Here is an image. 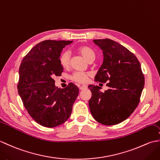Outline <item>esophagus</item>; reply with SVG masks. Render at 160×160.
<instances>
[{"label": "esophagus", "mask_w": 160, "mask_h": 160, "mask_svg": "<svg viewBox=\"0 0 160 160\" xmlns=\"http://www.w3.org/2000/svg\"><path fill=\"white\" fill-rule=\"evenodd\" d=\"M87 88V86H86V85H82V86H80V90L86 89Z\"/></svg>", "instance_id": "obj_1"}]
</instances>
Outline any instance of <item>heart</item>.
Returning <instances> with one entry per match:
<instances>
[{"instance_id": "b5f03b06", "label": "heart", "mask_w": 160, "mask_h": 160, "mask_svg": "<svg viewBox=\"0 0 160 160\" xmlns=\"http://www.w3.org/2000/svg\"><path fill=\"white\" fill-rule=\"evenodd\" d=\"M78 50L89 62L91 60H94L95 58H96V54H95L93 50L89 47L85 45L80 46L78 48ZM70 53L68 51H65V52L61 53L59 58V62L60 65L63 68L69 67L70 64ZM89 76V73L82 72V71H76V72L73 73V74L71 76V79L76 81L77 82L85 83L87 82Z\"/></svg>"}]
</instances>
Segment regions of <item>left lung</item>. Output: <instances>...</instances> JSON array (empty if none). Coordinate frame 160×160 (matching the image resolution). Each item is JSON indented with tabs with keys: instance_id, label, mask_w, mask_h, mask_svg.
<instances>
[{
	"instance_id": "8db88e82",
	"label": "left lung",
	"mask_w": 160,
	"mask_h": 160,
	"mask_svg": "<svg viewBox=\"0 0 160 160\" xmlns=\"http://www.w3.org/2000/svg\"><path fill=\"white\" fill-rule=\"evenodd\" d=\"M102 50L103 62L95 77L96 82L109 88L89 85L92 96L89 101L91 115L104 125H114L127 119L140 102L144 86L140 63L125 47L111 39L93 40Z\"/></svg>"
}]
</instances>
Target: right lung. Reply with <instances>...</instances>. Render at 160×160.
Returning a JSON list of instances; mask_svg holds the SVG:
<instances>
[{
    "label": "right lung",
    "mask_w": 160,
    "mask_h": 160,
    "mask_svg": "<svg viewBox=\"0 0 160 160\" xmlns=\"http://www.w3.org/2000/svg\"><path fill=\"white\" fill-rule=\"evenodd\" d=\"M73 41L45 40L37 44L24 57L19 68L18 91L24 107L37 123L52 128L70 117L79 89L73 83L60 89L53 76H60L62 49Z\"/></svg>",
    "instance_id": "obj_1"
}]
</instances>
